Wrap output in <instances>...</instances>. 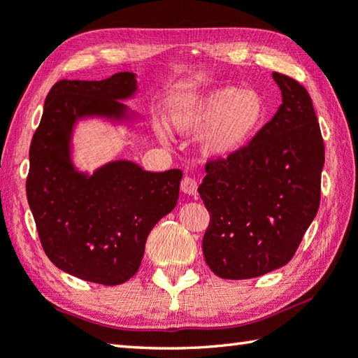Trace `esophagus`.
Here are the masks:
<instances>
[{"instance_id":"1","label":"esophagus","mask_w":358,"mask_h":358,"mask_svg":"<svg viewBox=\"0 0 358 358\" xmlns=\"http://www.w3.org/2000/svg\"><path fill=\"white\" fill-rule=\"evenodd\" d=\"M180 187H181V191L187 194V196H197L196 180H192L189 177H183V180H181V183H180Z\"/></svg>"}]
</instances>
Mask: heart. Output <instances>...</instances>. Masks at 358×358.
<instances>
[{"label": "heart", "mask_w": 358, "mask_h": 358, "mask_svg": "<svg viewBox=\"0 0 358 358\" xmlns=\"http://www.w3.org/2000/svg\"><path fill=\"white\" fill-rule=\"evenodd\" d=\"M264 117L262 95L252 89L220 87L185 100L172 114L180 133L199 134V147L205 157L225 158L238 152L257 133ZM166 141L167 134L159 133Z\"/></svg>", "instance_id": "heart-1"}]
</instances>
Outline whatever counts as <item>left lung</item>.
Instances as JSON below:
<instances>
[{
	"label": "left lung",
	"instance_id": "8db88e82",
	"mask_svg": "<svg viewBox=\"0 0 358 358\" xmlns=\"http://www.w3.org/2000/svg\"><path fill=\"white\" fill-rule=\"evenodd\" d=\"M282 105L249 144L206 162L199 194L210 213L205 262L220 278L243 280L294 257L321 200L324 141L301 83L272 73Z\"/></svg>",
	"mask_w": 358,
	"mask_h": 358
}]
</instances>
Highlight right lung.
<instances>
[{"mask_svg": "<svg viewBox=\"0 0 358 358\" xmlns=\"http://www.w3.org/2000/svg\"><path fill=\"white\" fill-rule=\"evenodd\" d=\"M134 73L108 80L57 81L47 95L29 147L26 196L47 257L81 280L120 285L138 272L148 233L178 200L183 172H147L131 161L108 162L90 175L70 159L75 122L125 119Z\"/></svg>", "mask_w": 358, "mask_h": 358, "instance_id": "1", "label": "right lung"}]
</instances>
